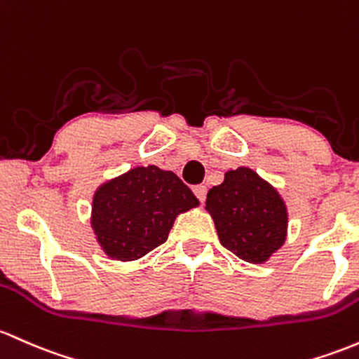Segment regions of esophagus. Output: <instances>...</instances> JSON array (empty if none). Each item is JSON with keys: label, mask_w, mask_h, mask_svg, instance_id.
<instances>
[{"label": "esophagus", "mask_w": 359, "mask_h": 359, "mask_svg": "<svg viewBox=\"0 0 359 359\" xmlns=\"http://www.w3.org/2000/svg\"><path fill=\"white\" fill-rule=\"evenodd\" d=\"M192 191H194L196 198H198V199L201 201V203H204V201H206V194H208L206 186H203V184H199V186L192 187Z\"/></svg>", "instance_id": "34e87169"}]
</instances>
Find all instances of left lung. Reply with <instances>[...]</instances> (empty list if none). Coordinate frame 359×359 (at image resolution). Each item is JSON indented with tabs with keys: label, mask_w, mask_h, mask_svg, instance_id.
<instances>
[{
	"label": "left lung",
	"mask_w": 359,
	"mask_h": 359,
	"mask_svg": "<svg viewBox=\"0 0 359 359\" xmlns=\"http://www.w3.org/2000/svg\"><path fill=\"white\" fill-rule=\"evenodd\" d=\"M206 210L215 219L222 245L242 261L261 264L285 243V203L250 168L224 173L223 184L208 192Z\"/></svg>",
	"instance_id": "left-lung-1"
}]
</instances>
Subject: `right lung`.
<instances>
[{"mask_svg": "<svg viewBox=\"0 0 359 359\" xmlns=\"http://www.w3.org/2000/svg\"><path fill=\"white\" fill-rule=\"evenodd\" d=\"M198 204L173 172L137 167L95 192L92 226L109 257L136 261L168 238L179 212Z\"/></svg>", "mask_w": 359, "mask_h": 359, "instance_id": "1", "label": "right lung"}]
</instances>
